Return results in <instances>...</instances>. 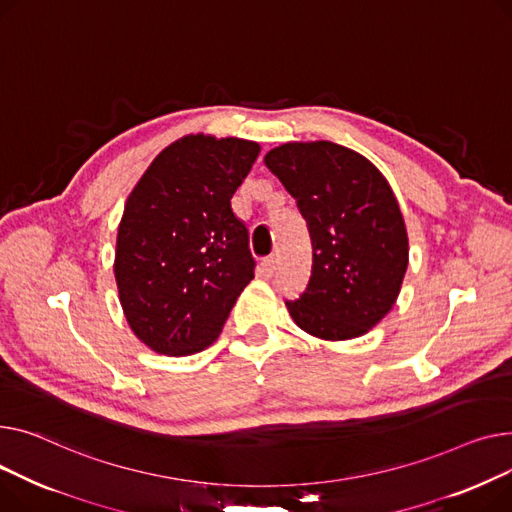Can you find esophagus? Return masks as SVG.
Wrapping results in <instances>:
<instances>
[{"label": "esophagus", "instance_id": "obj_1", "mask_svg": "<svg viewBox=\"0 0 512 512\" xmlns=\"http://www.w3.org/2000/svg\"><path fill=\"white\" fill-rule=\"evenodd\" d=\"M275 270H277V260L270 256V258H264L262 262H260V275L264 277V279H270L275 275Z\"/></svg>", "mask_w": 512, "mask_h": 512}]
</instances>
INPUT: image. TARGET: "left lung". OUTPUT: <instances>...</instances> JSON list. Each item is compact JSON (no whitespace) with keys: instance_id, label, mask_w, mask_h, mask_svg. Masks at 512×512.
I'll list each match as a JSON object with an SVG mask.
<instances>
[{"instance_id":"left-lung-1","label":"left lung","mask_w":512,"mask_h":512,"mask_svg":"<svg viewBox=\"0 0 512 512\" xmlns=\"http://www.w3.org/2000/svg\"><path fill=\"white\" fill-rule=\"evenodd\" d=\"M264 163L312 237L308 287L285 302L293 322L322 341L366 335L395 306L409 264L393 188L364 155L328 140L285 142Z\"/></svg>"}]
</instances>
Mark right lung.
Segmentation results:
<instances>
[{"label": "right lung", "instance_id": "obj_1", "mask_svg": "<svg viewBox=\"0 0 512 512\" xmlns=\"http://www.w3.org/2000/svg\"><path fill=\"white\" fill-rule=\"evenodd\" d=\"M260 144L188 134L155 157L117 227L113 273L132 333L163 355L213 345L254 279L246 225L231 198Z\"/></svg>", "mask_w": 512, "mask_h": 512}]
</instances>
